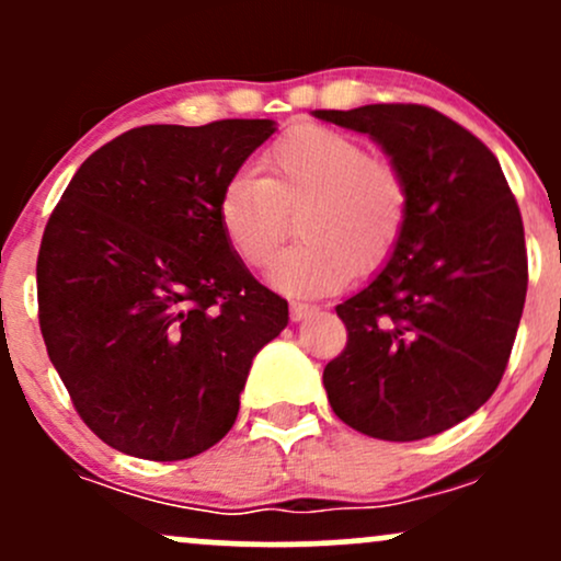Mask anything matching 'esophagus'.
Wrapping results in <instances>:
<instances>
[{
  "mask_svg": "<svg viewBox=\"0 0 561 561\" xmlns=\"http://www.w3.org/2000/svg\"><path fill=\"white\" fill-rule=\"evenodd\" d=\"M311 313H317V306H311V302H300V300L289 302V317H293V321L308 319Z\"/></svg>",
  "mask_w": 561,
  "mask_h": 561,
  "instance_id": "obj_1",
  "label": "esophagus"
}]
</instances>
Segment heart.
<instances>
[{
	"label": "heart",
	"mask_w": 561,
	"mask_h": 561,
	"mask_svg": "<svg viewBox=\"0 0 561 561\" xmlns=\"http://www.w3.org/2000/svg\"><path fill=\"white\" fill-rule=\"evenodd\" d=\"M261 169L263 176L240 171L224 184L218 224L229 248L263 268L298 216L302 240L268 274L276 289L324 295L390 259L409 214V184L396 163L343 131L302 124L268 145Z\"/></svg>",
	"instance_id": "1"
}]
</instances>
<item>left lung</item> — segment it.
Instances as JSON below:
<instances>
[{
  "label": "left lung",
  "mask_w": 561,
  "mask_h": 561,
  "mask_svg": "<svg viewBox=\"0 0 561 561\" xmlns=\"http://www.w3.org/2000/svg\"><path fill=\"white\" fill-rule=\"evenodd\" d=\"M369 134L409 184L388 266L337 306L345 351L324 366L334 414L379 440H422L480 409L504 377L527 293L525 229L499 160L424 105L317 111Z\"/></svg>",
  "instance_id": "obj_1"
}]
</instances>
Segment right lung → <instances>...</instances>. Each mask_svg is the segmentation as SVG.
<instances>
[{
	"label": "right lung",
	"mask_w": 561,
	"mask_h": 561,
	"mask_svg": "<svg viewBox=\"0 0 561 561\" xmlns=\"http://www.w3.org/2000/svg\"><path fill=\"white\" fill-rule=\"evenodd\" d=\"M268 118L139 126L92 152L44 229L38 327L87 427L150 461L229 433L255 353L287 327L218 224Z\"/></svg>",
	"instance_id": "right-lung-1"
}]
</instances>
